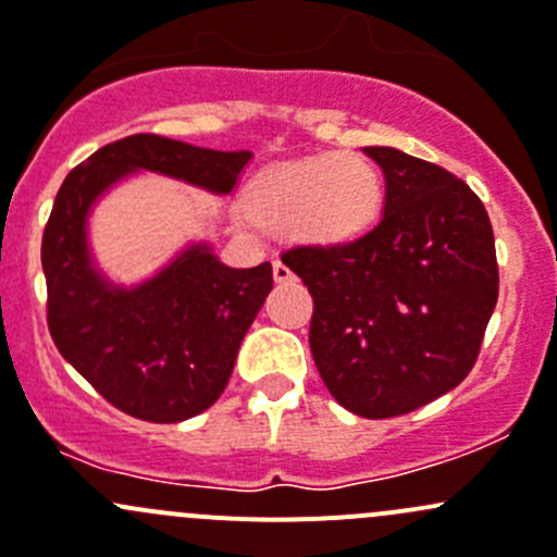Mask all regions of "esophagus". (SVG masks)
Instances as JSON below:
<instances>
[{
	"mask_svg": "<svg viewBox=\"0 0 557 557\" xmlns=\"http://www.w3.org/2000/svg\"><path fill=\"white\" fill-rule=\"evenodd\" d=\"M272 272H274V280H277V283H290V280H294V272H290L283 261H274Z\"/></svg>",
	"mask_w": 557,
	"mask_h": 557,
	"instance_id": "obj_1",
	"label": "esophagus"
}]
</instances>
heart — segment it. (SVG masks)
<instances>
[{
	"mask_svg": "<svg viewBox=\"0 0 557 557\" xmlns=\"http://www.w3.org/2000/svg\"><path fill=\"white\" fill-rule=\"evenodd\" d=\"M385 183L363 153L331 150L263 172L245 194L258 226L285 232L301 245L342 247L367 237L380 221Z\"/></svg>",
	"mask_w": 557,
	"mask_h": 557,
	"instance_id": "heart-1",
	"label": "heart"
}]
</instances>
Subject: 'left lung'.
Instances as JSON below:
<instances>
[{"label": "left lung", "instance_id": "1", "mask_svg": "<svg viewBox=\"0 0 557 557\" xmlns=\"http://www.w3.org/2000/svg\"><path fill=\"white\" fill-rule=\"evenodd\" d=\"M385 174V210L352 245L294 247L310 288V350L331 396L369 420L407 414L466 380L498 299L493 226L442 166L363 148Z\"/></svg>", "mask_w": 557, "mask_h": 557}]
</instances>
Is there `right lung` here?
Segmentation results:
<instances>
[{"label": "right lung", "instance_id": "add662e5", "mask_svg": "<svg viewBox=\"0 0 557 557\" xmlns=\"http://www.w3.org/2000/svg\"><path fill=\"white\" fill-rule=\"evenodd\" d=\"M252 153L196 148L159 134L104 145L55 194L42 234L48 329L61 356L132 418L180 423L218 401L239 345L272 290V263L232 269L194 243L139 285H115L88 247L99 196L134 172H156L226 196Z\"/></svg>", "mask_w": 557, "mask_h": 557}]
</instances>
